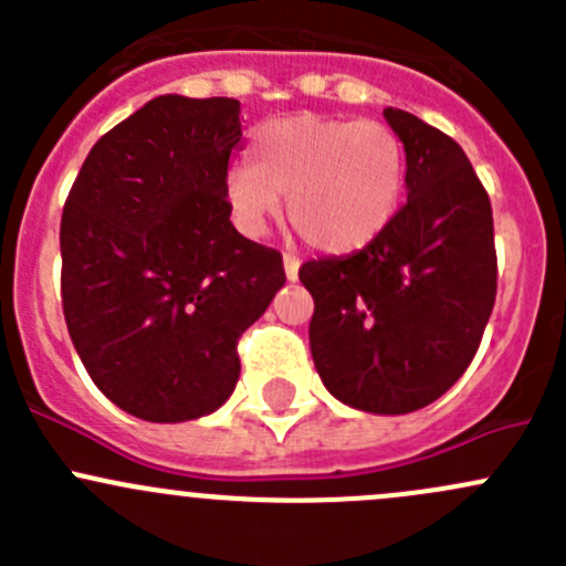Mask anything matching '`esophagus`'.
<instances>
[{"label":"esophagus","instance_id":"obj_1","mask_svg":"<svg viewBox=\"0 0 566 566\" xmlns=\"http://www.w3.org/2000/svg\"><path fill=\"white\" fill-rule=\"evenodd\" d=\"M298 268H301V260L287 251V254H284V273H287L290 282H295V279H298Z\"/></svg>","mask_w":566,"mask_h":566}]
</instances>
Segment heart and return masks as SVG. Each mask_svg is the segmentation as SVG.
<instances>
[{"label": "heart", "mask_w": 566, "mask_h": 566, "mask_svg": "<svg viewBox=\"0 0 566 566\" xmlns=\"http://www.w3.org/2000/svg\"><path fill=\"white\" fill-rule=\"evenodd\" d=\"M254 158L232 164L224 180L238 224L262 230L287 193L293 230L328 254L369 247L402 197L405 147L380 119L315 112L268 119L254 134Z\"/></svg>", "instance_id": "obj_1"}]
</instances>
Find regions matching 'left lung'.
<instances>
[{"label":"left lung","instance_id":"1","mask_svg":"<svg viewBox=\"0 0 566 566\" xmlns=\"http://www.w3.org/2000/svg\"><path fill=\"white\" fill-rule=\"evenodd\" d=\"M408 202L369 247L310 260V347L325 389L367 413H410L473 361L499 290L493 208L452 136L386 106Z\"/></svg>","mask_w":566,"mask_h":566}]
</instances>
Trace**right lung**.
Segmentation results:
<instances>
[{"label":"right lung","instance_id":"obj_1","mask_svg":"<svg viewBox=\"0 0 566 566\" xmlns=\"http://www.w3.org/2000/svg\"><path fill=\"white\" fill-rule=\"evenodd\" d=\"M235 98L158 95L95 142L62 208V312L93 384L130 416L188 421L238 384V339L284 284L232 227Z\"/></svg>","mask_w":566,"mask_h":566}]
</instances>
